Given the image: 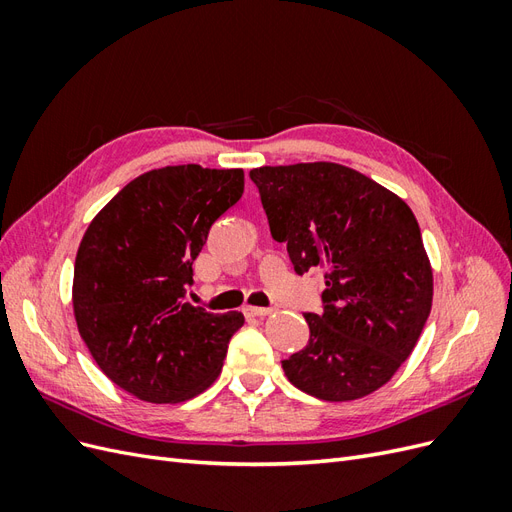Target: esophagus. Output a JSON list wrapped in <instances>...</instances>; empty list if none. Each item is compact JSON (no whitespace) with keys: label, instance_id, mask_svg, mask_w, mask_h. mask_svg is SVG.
I'll use <instances>...</instances> for the list:
<instances>
[{"label":"esophagus","instance_id":"34e87169","mask_svg":"<svg viewBox=\"0 0 512 512\" xmlns=\"http://www.w3.org/2000/svg\"><path fill=\"white\" fill-rule=\"evenodd\" d=\"M271 312L273 309H269V307H245V316H250V318H265Z\"/></svg>","mask_w":512,"mask_h":512}]
</instances>
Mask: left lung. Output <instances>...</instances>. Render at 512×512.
<instances>
[{
  "label": "left lung",
  "instance_id": "8db88e82",
  "mask_svg": "<svg viewBox=\"0 0 512 512\" xmlns=\"http://www.w3.org/2000/svg\"><path fill=\"white\" fill-rule=\"evenodd\" d=\"M271 237L299 275L324 271L309 344L282 361L286 378L324 401L378 391L412 354L431 312L433 271L412 209L335 162L250 170Z\"/></svg>",
  "mask_w": 512,
  "mask_h": 512
}]
</instances>
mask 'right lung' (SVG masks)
I'll list each match as a JSON object with an SVG mask.
<instances>
[{
	"instance_id": "add662e5",
	"label": "right lung",
	"mask_w": 512,
	"mask_h": 512,
	"mask_svg": "<svg viewBox=\"0 0 512 512\" xmlns=\"http://www.w3.org/2000/svg\"><path fill=\"white\" fill-rule=\"evenodd\" d=\"M243 194L241 168L164 166L136 177L85 230L72 307L94 361L119 389L179 404L220 376L241 312L185 303L213 222Z\"/></svg>"
}]
</instances>
